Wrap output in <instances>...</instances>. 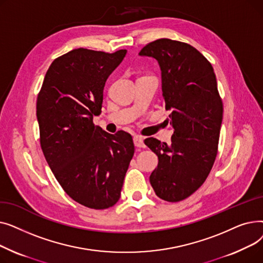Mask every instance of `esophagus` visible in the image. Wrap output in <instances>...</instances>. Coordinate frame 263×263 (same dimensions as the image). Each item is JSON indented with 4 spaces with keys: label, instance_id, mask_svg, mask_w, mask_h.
I'll use <instances>...</instances> for the list:
<instances>
[{
    "label": "esophagus",
    "instance_id": "obj_1",
    "mask_svg": "<svg viewBox=\"0 0 263 263\" xmlns=\"http://www.w3.org/2000/svg\"><path fill=\"white\" fill-rule=\"evenodd\" d=\"M133 143H134L135 147H139V148H144L145 147L144 139L142 136H135L133 139Z\"/></svg>",
    "mask_w": 263,
    "mask_h": 263
}]
</instances>
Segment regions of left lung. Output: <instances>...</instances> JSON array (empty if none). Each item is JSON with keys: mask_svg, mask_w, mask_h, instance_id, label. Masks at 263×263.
Returning a JSON list of instances; mask_svg holds the SVG:
<instances>
[{"mask_svg": "<svg viewBox=\"0 0 263 263\" xmlns=\"http://www.w3.org/2000/svg\"><path fill=\"white\" fill-rule=\"evenodd\" d=\"M140 55L159 63L164 104L171 110L174 129L171 144L154 137L145 140L159 159L150 184L158 197L177 202L197 191L211 172L217 155L223 102L212 65L194 47L162 38L145 46Z\"/></svg>", "mask_w": 263, "mask_h": 263, "instance_id": "1", "label": "left lung"}]
</instances>
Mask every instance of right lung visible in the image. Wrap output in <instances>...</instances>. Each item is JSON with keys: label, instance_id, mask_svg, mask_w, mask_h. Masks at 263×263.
<instances>
[{"label": "right lung", "instance_id": "obj_1", "mask_svg": "<svg viewBox=\"0 0 263 263\" xmlns=\"http://www.w3.org/2000/svg\"><path fill=\"white\" fill-rule=\"evenodd\" d=\"M127 50L105 53L74 49L54 60L37 97L40 146L67 194L90 209L103 210L120 197L134 155L132 136L95 126L103 89Z\"/></svg>", "mask_w": 263, "mask_h": 263}]
</instances>
